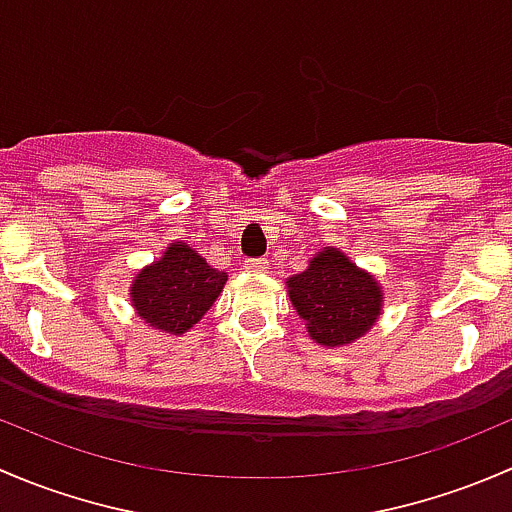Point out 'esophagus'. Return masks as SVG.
Wrapping results in <instances>:
<instances>
[{"label":"esophagus","mask_w":512,"mask_h":512,"mask_svg":"<svg viewBox=\"0 0 512 512\" xmlns=\"http://www.w3.org/2000/svg\"><path fill=\"white\" fill-rule=\"evenodd\" d=\"M242 267H245L247 272H267V260H262V257H252V260L242 262Z\"/></svg>","instance_id":"obj_1"}]
</instances>
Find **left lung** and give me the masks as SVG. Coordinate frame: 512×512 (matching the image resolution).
<instances>
[{
	"instance_id": "8db88e82",
	"label": "left lung",
	"mask_w": 512,
	"mask_h": 512,
	"mask_svg": "<svg viewBox=\"0 0 512 512\" xmlns=\"http://www.w3.org/2000/svg\"><path fill=\"white\" fill-rule=\"evenodd\" d=\"M294 309L322 347H347L364 337L381 314L384 292L339 247H324L309 267L287 280Z\"/></svg>"
}]
</instances>
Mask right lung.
<instances>
[{
    "mask_svg": "<svg viewBox=\"0 0 512 512\" xmlns=\"http://www.w3.org/2000/svg\"><path fill=\"white\" fill-rule=\"evenodd\" d=\"M227 282V272L215 270L185 242H170L153 265L136 275L131 304L138 317L165 334H185L213 307Z\"/></svg>",
    "mask_w": 512,
    "mask_h": 512,
    "instance_id": "obj_1",
    "label": "right lung"
}]
</instances>
